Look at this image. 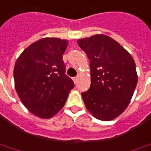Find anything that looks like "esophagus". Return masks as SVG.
I'll list each match as a JSON object with an SVG mask.
<instances>
[{
    "instance_id": "34e87169",
    "label": "esophagus",
    "mask_w": 151,
    "mask_h": 151,
    "mask_svg": "<svg viewBox=\"0 0 151 151\" xmlns=\"http://www.w3.org/2000/svg\"><path fill=\"white\" fill-rule=\"evenodd\" d=\"M73 81L74 82V83H77V81H78V77H74V78H73Z\"/></svg>"
}]
</instances>
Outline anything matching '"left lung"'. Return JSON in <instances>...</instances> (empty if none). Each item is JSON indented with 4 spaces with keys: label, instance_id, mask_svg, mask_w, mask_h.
<instances>
[{
    "label": "left lung",
    "instance_id": "obj_1",
    "mask_svg": "<svg viewBox=\"0 0 151 151\" xmlns=\"http://www.w3.org/2000/svg\"><path fill=\"white\" fill-rule=\"evenodd\" d=\"M90 60L91 86L82 93L95 118L111 121L129 105L137 84L135 61L119 43L105 35L78 40Z\"/></svg>",
    "mask_w": 151,
    "mask_h": 151
}]
</instances>
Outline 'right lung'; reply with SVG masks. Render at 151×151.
<instances>
[{
	"mask_svg": "<svg viewBox=\"0 0 151 151\" xmlns=\"http://www.w3.org/2000/svg\"><path fill=\"white\" fill-rule=\"evenodd\" d=\"M68 45L66 40L44 38L27 47L15 62L16 93L24 106L40 118H51L61 110L74 87L63 60Z\"/></svg>",
	"mask_w": 151,
	"mask_h": 151,
	"instance_id": "right-lung-1",
	"label": "right lung"
}]
</instances>
